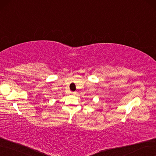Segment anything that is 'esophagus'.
Returning a JSON list of instances; mask_svg holds the SVG:
<instances>
[{
  "mask_svg": "<svg viewBox=\"0 0 156 156\" xmlns=\"http://www.w3.org/2000/svg\"><path fill=\"white\" fill-rule=\"evenodd\" d=\"M75 93H76L75 92H72V93H71V94H72V95H74Z\"/></svg>",
  "mask_w": 156,
  "mask_h": 156,
  "instance_id": "esophagus-1",
  "label": "esophagus"
}]
</instances>
